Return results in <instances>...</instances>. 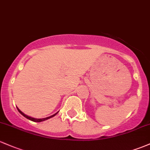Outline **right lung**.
<instances>
[{
	"mask_svg": "<svg viewBox=\"0 0 150 150\" xmlns=\"http://www.w3.org/2000/svg\"><path fill=\"white\" fill-rule=\"evenodd\" d=\"M17 109H18V112H20V113L23 116V117H25V118H27V119H28V120H30V121H33V122H42V121H45V120H48V119H50V118H51V117H54V116H55L56 114H57V113H58V112H57V113L54 114V115L51 116V117H46V118H43V119H35V118H33V117H28V116L25 115V114H23V112H22L21 111L20 109H18V108H17Z\"/></svg>",
	"mask_w": 150,
	"mask_h": 150,
	"instance_id": "add662e5",
	"label": "right lung"
}]
</instances>
